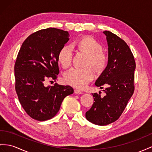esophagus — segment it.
Returning <instances> with one entry per match:
<instances>
[{
    "label": "esophagus",
    "mask_w": 152,
    "mask_h": 152,
    "mask_svg": "<svg viewBox=\"0 0 152 152\" xmlns=\"http://www.w3.org/2000/svg\"><path fill=\"white\" fill-rule=\"evenodd\" d=\"M75 94H82L83 92H81L80 91L77 90V89H75Z\"/></svg>",
    "instance_id": "esophagus-1"
}]
</instances>
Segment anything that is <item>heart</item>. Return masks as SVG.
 <instances>
[{"label":"heart","instance_id":"heart-1","mask_svg":"<svg viewBox=\"0 0 152 152\" xmlns=\"http://www.w3.org/2000/svg\"><path fill=\"white\" fill-rule=\"evenodd\" d=\"M77 49L80 51L88 54L86 62V68H72L64 75L65 82L80 89L86 87L94 78V72L91 67L97 72H102L106 68L108 62L107 54L103 50L101 43L91 36L80 38L76 42ZM73 50L71 45H64L58 53V61L64 68L66 69L71 65Z\"/></svg>","mask_w":152,"mask_h":152}]
</instances>
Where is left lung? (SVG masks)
Listing matches in <instances>:
<instances>
[{
	"mask_svg": "<svg viewBox=\"0 0 152 152\" xmlns=\"http://www.w3.org/2000/svg\"><path fill=\"white\" fill-rule=\"evenodd\" d=\"M108 45L107 67L95 85L104 88L92 94L94 103L85 114L86 119L97 125L104 126L118 120L133 95L135 61L129 47L123 39L108 31L103 32Z\"/></svg>",
	"mask_w": 152,
	"mask_h": 152,
	"instance_id": "left-lung-1",
	"label": "left lung"
}]
</instances>
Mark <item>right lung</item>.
Instances as JSON below:
<instances>
[{
  "label": "right lung",
  "instance_id": "add662e5",
  "mask_svg": "<svg viewBox=\"0 0 152 152\" xmlns=\"http://www.w3.org/2000/svg\"><path fill=\"white\" fill-rule=\"evenodd\" d=\"M69 37L61 29H41L30 34L19 50L14 67L15 91L22 108L34 119L53 118L64 98L74 92L71 86L57 83L45 86L47 80L57 79L58 53Z\"/></svg>",
  "mask_w": 152,
  "mask_h": 152
}]
</instances>
